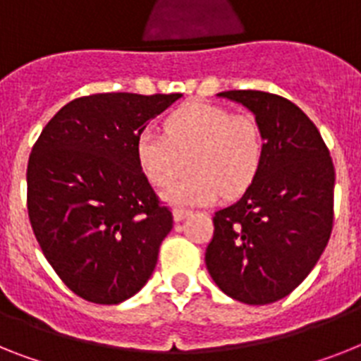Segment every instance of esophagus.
<instances>
[{
	"label": "esophagus",
	"instance_id": "34e87169",
	"mask_svg": "<svg viewBox=\"0 0 361 361\" xmlns=\"http://www.w3.org/2000/svg\"><path fill=\"white\" fill-rule=\"evenodd\" d=\"M189 214H190V211H187V209H174L172 216H174V222H181V220H185Z\"/></svg>",
	"mask_w": 361,
	"mask_h": 361
}]
</instances>
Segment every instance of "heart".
Segmentation results:
<instances>
[{
    "label": "heart",
    "mask_w": 361,
    "mask_h": 361,
    "mask_svg": "<svg viewBox=\"0 0 361 361\" xmlns=\"http://www.w3.org/2000/svg\"><path fill=\"white\" fill-rule=\"evenodd\" d=\"M264 156V139L250 115L222 106L189 102L165 121V135L145 128L135 139V159L152 185L166 187L189 163L190 172L163 190L169 205L214 204L253 183Z\"/></svg>",
    "instance_id": "heart-1"
}]
</instances>
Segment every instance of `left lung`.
Here are the masks:
<instances>
[{
  "label": "left lung",
  "instance_id": "8db88e82",
  "mask_svg": "<svg viewBox=\"0 0 361 361\" xmlns=\"http://www.w3.org/2000/svg\"><path fill=\"white\" fill-rule=\"evenodd\" d=\"M246 106L264 139L259 174L214 214L205 264L226 295L246 305L286 298L319 260L334 220V165L316 124L288 99L222 92Z\"/></svg>",
  "mask_w": 361,
  "mask_h": 361
}]
</instances>
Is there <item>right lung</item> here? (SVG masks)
Listing matches in <instances>:
<instances>
[{
	"label": "right lung",
	"instance_id": "add662e5",
	"mask_svg": "<svg viewBox=\"0 0 361 361\" xmlns=\"http://www.w3.org/2000/svg\"><path fill=\"white\" fill-rule=\"evenodd\" d=\"M181 93H97L68 102L27 166V209L45 259L71 292L117 305L143 288L172 213L135 159V139Z\"/></svg>",
	"mask_w": 361,
	"mask_h": 361
}]
</instances>
